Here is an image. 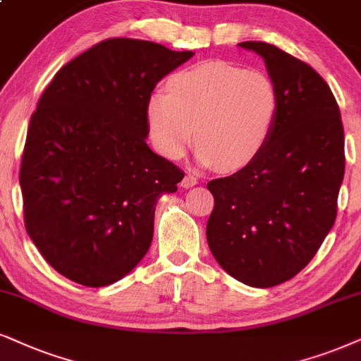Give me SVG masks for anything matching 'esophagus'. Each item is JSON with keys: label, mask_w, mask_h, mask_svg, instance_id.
Instances as JSON below:
<instances>
[{"label": "esophagus", "mask_w": 361, "mask_h": 361, "mask_svg": "<svg viewBox=\"0 0 361 361\" xmlns=\"http://www.w3.org/2000/svg\"><path fill=\"white\" fill-rule=\"evenodd\" d=\"M196 183H198V178L188 173V175L183 178V181H181V186H183V188H191V186H195Z\"/></svg>", "instance_id": "esophagus-1"}]
</instances>
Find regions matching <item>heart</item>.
Instances as JSON below:
<instances>
[{"label":"heart","instance_id":"1","mask_svg":"<svg viewBox=\"0 0 361 361\" xmlns=\"http://www.w3.org/2000/svg\"><path fill=\"white\" fill-rule=\"evenodd\" d=\"M168 91H153L147 103L149 138L176 159L200 141L204 166L238 170L258 157L278 115V91L268 75L226 61H204L175 73Z\"/></svg>","mask_w":361,"mask_h":361}]
</instances>
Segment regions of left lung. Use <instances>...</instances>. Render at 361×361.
Instances as JSON below:
<instances>
[{
	"mask_svg": "<svg viewBox=\"0 0 361 361\" xmlns=\"http://www.w3.org/2000/svg\"><path fill=\"white\" fill-rule=\"evenodd\" d=\"M238 47L264 59L278 115L253 161L208 183L207 240L228 275L270 288L312 262L335 223L345 135L330 86L312 66L263 41Z\"/></svg>",
	"mask_w": 361,
	"mask_h": 361,
	"instance_id": "obj_1",
	"label": "left lung"
}]
</instances>
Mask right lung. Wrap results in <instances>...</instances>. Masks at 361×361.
Returning <instances> with one entry per match:
<instances>
[{
	"instance_id": "1",
	"label": "right lung",
	"mask_w": 361,
	"mask_h": 361,
	"mask_svg": "<svg viewBox=\"0 0 361 361\" xmlns=\"http://www.w3.org/2000/svg\"><path fill=\"white\" fill-rule=\"evenodd\" d=\"M193 54L104 39L66 63L41 94L21 158L25 226L68 280L111 285L147 255L158 198L185 176L147 145V103Z\"/></svg>"
}]
</instances>
